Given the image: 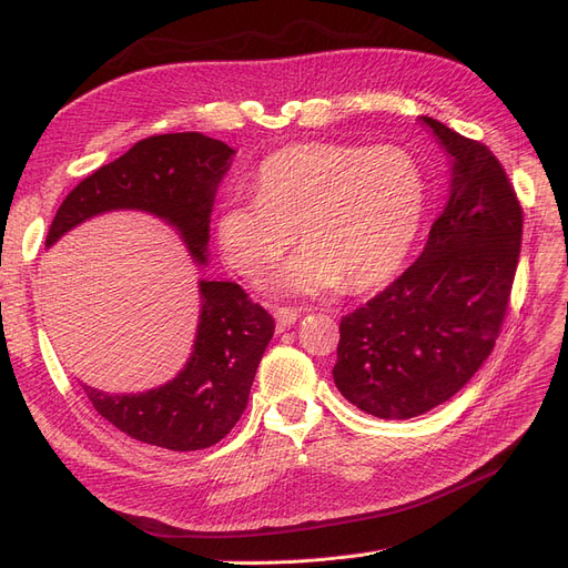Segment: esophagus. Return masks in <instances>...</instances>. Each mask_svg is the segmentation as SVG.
Returning a JSON list of instances; mask_svg holds the SVG:
<instances>
[{
    "mask_svg": "<svg viewBox=\"0 0 568 568\" xmlns=\"http://www.w3.org/2000/svg\"><path fill=\"white\" fill-rule=\"evenodd\" d=\"M296 320H298V313L294 311V307H277V311H274V322H277V332L291 329V326L296 324Z\"/></svg>",
    "mask_w": 568,
    "mask_h": 568,
    "instance_id": "esophagus-1",
    "label": "esophagus"
}]
</instances>
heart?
<instances>
[{"mask_svg":"<svg viewBox=\"0 0 568 568\" xmlns=\"http://www.w3.org/2000/svg\"><path fill=\"white\" fill-rule=\"evenodd\" d=\"M255 199H227L215 213L225 263L257 282L294 244L272 282L284 296H320L341 282L365 291L390 280L415 244L426 184L398 146L288 144L257 165Z\"/></svg>","mask_w":568,"mask_h":568,"instance_id":"1","label":"heart"}]
</instances>
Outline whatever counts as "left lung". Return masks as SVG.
<instances>
[{
  "mask_svg": "<svg viewBox=\"0 0 568 568\" xmlns=\"http://www.w3.org/2000/svg\"><path fill=\"white\" fill-rule=\"evenodd\" d=\"M422 125L450 161V189L417 263L341 320L334 384L379 419L450 400L486 363L507 315L524 213L493 151L440 120Z\"/></svg>",
  "mask_w": 568,
  "mask_h": 568,
  "instance_id": "left-lung-1",
  "label": "left lung"
}]
</instances>
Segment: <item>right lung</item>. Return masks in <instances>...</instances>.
Returning <instances> with one entry per match:
<instances>
[{"label": "right lung", "instance_id": "1", "mask_svg": "<svg viewBox=\"0 0 568 568\" xmlns=\"http://www.w3.org/2000/svg\"><path fill=\"white\" fill-rule=\"evenodd\" d=\"M234 153L201 132L146 136L65 196L47 248L94 215L142 211L168 222L194 263L205 265L215 194ZM199 303L194 348L175 379L120 395L84 386L99 415L134 440L175 453L203 450L225 438L244 415L274 320L234 282L201 280Z\"/></svg>", "mask_w": 568, "mask_h": 568}]
</instances>
